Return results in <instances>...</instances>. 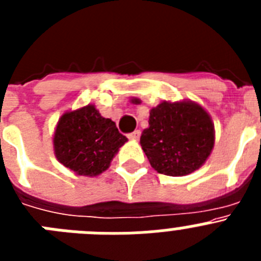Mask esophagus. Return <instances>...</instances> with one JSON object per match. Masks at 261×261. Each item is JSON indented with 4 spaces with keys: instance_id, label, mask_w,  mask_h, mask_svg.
<instances>
[{
    "instance_id": "obj_1",
    "label": "esophagus",
    "mask_w": 261,
    "mask_h": 261,
    "mask_svg": "<svg viewBox=\"0 0 261 261\" xmlns=\"http://www.w3.org/2000/svg\"><path fill=\"white\" fill-rule=\"evenodd\" d=\"M140 136H141V132H140V130H135V132H132L130 135H128V137L130 138V140H133V141H137L138 138H140Z\"/></svg>"
}]
</instances>
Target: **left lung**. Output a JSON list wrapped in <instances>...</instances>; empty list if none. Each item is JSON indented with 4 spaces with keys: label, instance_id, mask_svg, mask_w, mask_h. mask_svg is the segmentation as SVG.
<instances>
[{
    "label": "left lung",
    "instance_id": "obj_1",
    "mask_svg": "<svg viewBox=\"0 0 261 261\" xmlns=\"http://www.w3.org/2000/svg\"><path fill=\"white\" fill-rule=\"evenodd\" d=\"M214 140L211 115L199 103L163 100L150 110L149 126L144 129L140 144L156 172L184 176L206 162Z\"/></svg>",
    "mask_w": 261,
    "mask_h": 261
}]
</instances>
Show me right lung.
<instances>
[{
    "label": "right lung",
    "instance_id": "right-lung-1",
    "mask_svg": "<svg viewBox=\"0 0 261 261\" xmlns=\"http://www.w3.org/2000/svg\"><path fill=\"white\" fill-rule=\"evenodd\" d=\"M126 141L112 120L87 105L62 114L53 133V150L57 161L74 174L96 176L110 167Z\"/></svg>",
    "mask_w": 261,
    "mask_h": 261
}]
</instances>
